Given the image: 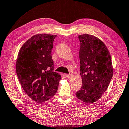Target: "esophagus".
<instances>
[{"instance_id": "esophagus-1", "label": "esophagus", "mask_w": 129, "mask_h": 129, "mask_svg": "<svg viewBox=\"0 0 129 129\" xmlns=\"http://www.w3.org/2000/svg\"><path fill=\"white\" fill-rule=\"evenodd\" d=\"M66 76L68 78H71L73 77V76L72 75H71V74H68V75H66Z\"/></svg>"}]
</instances>
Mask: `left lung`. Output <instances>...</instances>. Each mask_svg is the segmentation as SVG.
Listing matches in <instances>:
<instances>
[{
  "label": "left lung",
  "mask_w": 129,
  "mask_h": 129,
  "mask_svg": "<svg viewBox=\"0 0 129 129\" xmlns=\"http://www.w3.org/2000/svg\"><path fill=\"white\" fill-rule=\"evenodd\" d=\"M80 75L82 85L76 93L78 99L92 104L108 89L113 75L110 53L102 41L88 34L78 36Z\"/></svg>",
  "instance_id": "1"
}]
</instances>
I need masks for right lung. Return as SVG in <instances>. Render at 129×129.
<instances>
[{
	"mask_svg": "<svg viewBox=\"0 0 129 129\" xmlns=\"http://www.w3.org/2000/svg\"><path fill=\"white\" fill-rule=\"evenodd\" d=\"M56 35L38 34L24 44L16 63L17 77L23 90L34 101L41 103L55 94L61 76L53 72L52 57Z\"/></svg>",
	"mask_w": 129,
	"mask_h": 129,
	"instance_id": "obj_1",
	"label": "right lung"
}]
</instances>
